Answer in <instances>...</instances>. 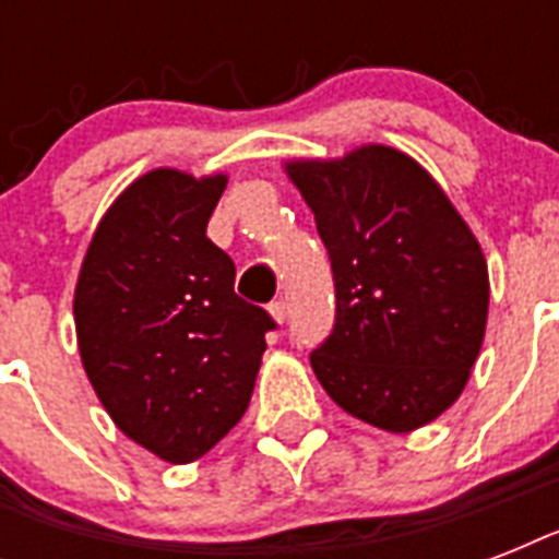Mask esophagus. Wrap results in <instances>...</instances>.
Returning <instances> with one entry per match:
<instances>
[{"label":"esophagus","instance_id":"1","mask_svg":"<svg viewBox=\"0 0 559 559\" xmlns=\"http://www.w3.org/2000/svg\"><path fill=\"white\" fill-rule=\"evenodd\" d=\"M270 313L275 322L284 324V319H287V301H284V298H275V301L270 305Z\"/></svg>","mask_w":559,"mask_h":559}]
</instances>
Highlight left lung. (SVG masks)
Masks as SVG:
<instances>
[{"mask_svg":"<svg viewBox=\"0 0 559 559\" xmlns=\"http://www.w3.org/2000/svg\"><path fill=\"white\" fill-rule=\"evenodd\" d=\"M287 170L313 209L336 293L331 333L310 350L316 377L366 424H429L459 400L485 340L490 287L476 237L391 147Z\"/></svg>","mask_w":559,"mask_h":559,"instance_id":"left-lung-1","label":"left lung"}]
</instances>
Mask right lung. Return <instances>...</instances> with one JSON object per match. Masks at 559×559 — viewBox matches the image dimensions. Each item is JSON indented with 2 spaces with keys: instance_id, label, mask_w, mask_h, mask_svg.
I'll return each instance as SVG.
<instances>
[{
  "instance_id": "1",
  "label": "right lung",
  "mask_w": 559,
  "mask_h": 559,
  "mask_svg": "<svg viewBox=\"0 0 559 559\" xmlns=\"http://www.w3.org/2000/svg\"><path fill=\"white\" fill-rule=\"evenodd\" d=\"M226 177L153 170L100 219L74 289L86 377L118 429L170 464L200 459L243 417L278 324L235 293L205 235Z\"/></svg>"
}]
</instances>
